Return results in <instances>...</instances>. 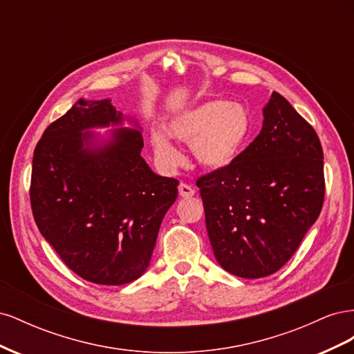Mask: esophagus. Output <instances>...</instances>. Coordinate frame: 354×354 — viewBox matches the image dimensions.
<instances>
[{
  "label": "esophagus",
  "instance_id": "obj_1",
  "mask_svg": "<svg viewBox=\"0 0 354 354\" xmlns=\"http://www.w3.org/2000/svg\"><path fill=\"white\" fill-rule=\"evenodd\" d=\"M178 194L181 198H192L195 195V189L190 187L186 183H180L178 185Z\"/></svg>",
  "mask_w": 354,
  "mask_h": 354
}]
</instances>
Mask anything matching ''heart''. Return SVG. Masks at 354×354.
<instances>
[{
  "label": "heart",
  "mask_w": 354,
  "mask_h": 354,
  "mask_svg": "<svg viewBox=\"0 0 354 354\" xmlns=\"http://www.w3.org/2000/svg\"><path fill=\"white\" fill-rule=\"evenodd\" d=\"M252 131L251 116L241 104L211 100L177 115L168 124V133L192 145L198 164L208 169H223L238 159ZM158 159L165 167H176L183 155L164 131L152 134Z\"/></svg>",
  "instance_id": "heart-1"
}]
</instances>
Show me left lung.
Masks as SVG:
<instances>
[{
  "instance_id": "obj_1",
  "label": "left lung",
  "mask_w": 354,
  "mask_h": 354,
  "mask_svg": "<svg viewBox=\"0 0 354 354\" xmlns=\"http://www.w3.org/2000/svg\"><path fill=\"white\" fill-rule=\"evenodd\" d=\"M263 115L260 134L238 159L196 181L214 255L224 270L245 279L288 263L325 198L315 128L276 91Z\"/></svg>"
}]
</instances>
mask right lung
<instances>
[{
    "label": "right lung",
    "instance_id": "obj_1",
    "mask_svg": "<svg viewBox=\"0 0 354 354\" xmlns=\"http://www.w3.org/2000/svg\"><path fill=\"white\" fill-rule=\"evenodd\" d=\"M122 122L111 100H82L51 122L32 159L37 226L69 269L99 285H124L151 263L178 180L160 177L140 152L138 130H115L91 146L95 127Z\"/></svg>",
    "mask_w": 354,
    "mask_h": 354
}]
</instances>
